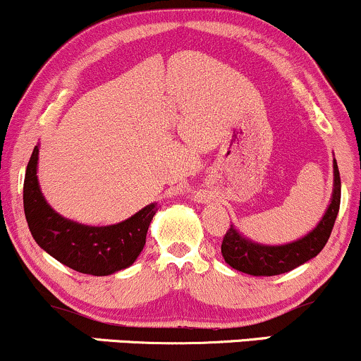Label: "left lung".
<instances>
[{
    "label": "left lung",
    "instance_id": "obj_1",
    "mask_svg": "<svg viewBox=\"0 0 361 361\" xmlns=\"http://www.w3.org/2000/svg\"><path fill=\"white\" fill-rule=\"evenodd\" d=\"M341 202V178L334 161V192L329 209L312 233L295 243L285 246H263L244 239L235 233L234 227L227 231L222 239V256L234 270L255 276H273L287 273L312 259L322 251L333 231Z\"/></svg>",
    "mask_w": 361,
    "mask_h": 361
}]
</instances>
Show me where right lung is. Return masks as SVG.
Segmentation results:
<instances>
[{
	"label": "right lung",
	"instance_id": "right-lung-1",
	"mask_svg": "<svg viewBox=\"0 0 361 361\" xmlns=\"http://www.w3.org/2000/svg\"><path fill=\"white\" fill-rule=\"evenodd\" d=\"M37 159L35 146L25 173L23 209L37 244L62 264L86 275L105 276L130 267L146 244L156 204L115 226L90 227L68 221L44 200L37 181Z\"/></svg>",
	"mask_w": 361,
	"mask_h": 361
}]
</instances>
